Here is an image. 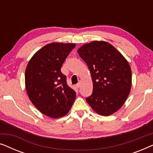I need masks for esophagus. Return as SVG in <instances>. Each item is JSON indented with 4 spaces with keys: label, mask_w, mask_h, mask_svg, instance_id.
<instances>
[{
    "label": "esophagus",
    "mask_w": 153,
    "mask_h": 153,
    "mask_svg": "<svg viewBox=\"0 0 153 153\" xmlns=\"http://www.w3.org/2000/svg\"><path fill=\"white\" fill-rule=\"evenodd\" d=\"M80 85H81V83H77V84H76V87L77 88H79L80 87Z\"/></svg>",
    "instance_id": "34e87169"
}]
</instances>
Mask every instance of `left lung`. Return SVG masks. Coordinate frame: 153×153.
I'll return each instance as SVG.
<instances>
[{"label": "left lung", "instance_id": "obj_1", "mask_svg": "<svg viewBox=\"0 0 153 153\" xmlns=\"http://www.w3.org/2000/svg\"><path fill=\"white\" fill-rule=\"evenodd\" d=\"M77 53L88 67L93 93L86 98L94 111L108 116L125 104L131 87V70L120 51L105 41H93L81 46Z\"/></svg>", "mask_w": 153, "mask_h": 153}]
</instances>
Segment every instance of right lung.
Masks as SVG:
<instances>
[{"mask_svg":"<svg viewBox=\"0 0 153 153\" xmlns=\"http://www.w3.org/2000/svg\"><path fill=\"white\" fill-rule=\"evenodd\" d=\"M75 46L58 42L47 44L32 56L26 68L25 85L29 99L39 111L51 118L65 116L76 98L60 71Z\"/></svg>","mask_w":153,"mask_h":153,"instance_id":"obj_1","label":"right lung"}]
</instances>
